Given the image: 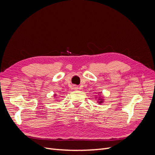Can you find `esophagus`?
I'll return each mask as SVG.
<instances>
[{"label":"esophagus","instance_id":"obj_1","mask_svg":"<svg viewBox=\"0 0 155 155\" xmlns=\"http://www.w3.org/2000/svg\"><path fill=\"white\" fill-rule=\"evenodd\" d=\"M73 88L74 89V90H77V89H78L79 88H78V87H77V86H74V87H73Z\"/></svg>","mask_w":155,"mask_h":155}]
</instances>
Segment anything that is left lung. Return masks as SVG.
<instances>
[{
	"label": "left lung",
	"mask_w": 155,
	"mask_h": 155,
	"mask_svg": "<svg viewBox=\"0 0 155 155\" xmlns=\"http://www.w3.org/2000/svg\"><path fill=\"white\" fill-rule=\"evenodd\" d=\"M98 95H99V96H96V97H95V98H96V99L97 98V101L98 104H99L100 105V104H102L104 102V100H105V99H104V97L101 94V92L98 93Z\"/></svg>",
	"instance_id": "8db88e82"
}]
</instances>
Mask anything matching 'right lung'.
<instances>
[{
	"instance_id": "obj_1",
	"label": "right lung",
	"mask_w": 155,
	"mask_h": 155,
	"mask_svg": "<svg viewBox=\"0 0 155 155\" xmlns=\"http://www.w3.org/2000/svg\"><path fill=\"white\" fill-rule=\"evenodd\" d=\"M56 95H57V94H55V95H54V97H55V96H56Z\"/></svg>"
}]
</instances>
